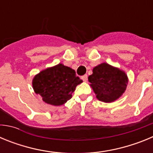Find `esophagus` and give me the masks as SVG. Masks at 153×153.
<instances>
[{
	"mask_svg": "<svg viewBox=\"0 0 153 153\" xmlns=\"http://www.w3.org/2000/svg\"><path fill=\"white\" fill-rule=\"evenodd\" d=\"M87 78H88L87 75H86V74H85V75L82 76V77H81V79H83V80L84 81V82H86V81H87Z\"/></svg>",
	"mask_w": 153,
	"mask_h": 153,
	"instance_id": "1",
	"label": "esophagus"
}]
</instances>
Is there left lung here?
Listing matches in <instances>:
<instances>
[{
	"mask_svg": "<svg viewBox=\"0 0 153 153\" xmlns=\"http://www.w3.org/2000/svg\"><path fill=\"white\" fill-rule=\"evenodd\" d=\"M88 80L99 100L113 102L122 97L129 79L123 70L102 63L93 69V74L89 76Z\"/></svg>",
	"mask_w": 153,
	"mask_h": 153,
	"instance_id": "8db88e82",
	"label": "left lung"
}]
</instances>
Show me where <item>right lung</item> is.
<instances>
[{"mask_svg": "<svg viewBox=\"0 0 153 153\" xmlns=\"http://www.w3.org/2000/svg\"><path fill=\"white\" fill-rule=\"evenodd\" d=\"M83 82L75 70L62 63L48 67L36 74L33 89L43 101L52 106H61L72 98L76 86Z\"/></svg>", "mask_w": 153, "mask_h": 153, "instance_id": "1", "label": "right lung"}]
</instances>
